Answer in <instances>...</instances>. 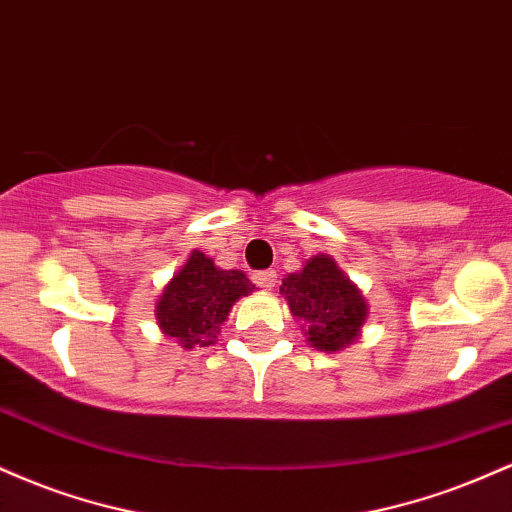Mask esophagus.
<instances>
[{"label":"esophagus","instance_id":"obj_1","mask_svg":"<svg viewBox=\"0 0 512 512\" xmlns=\"http://www.w3.org/2000/svg\"><path fill=\"white\" fill-rule=\"evenodd\" d=\"M252 279H255V284L260 286V289L272 291L274 284H276V272H274V269H262V272H257L255 276H252Z\"/></svg>","mask_w":512,"mask_h":512}]
</instances>
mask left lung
I'll list each match as a JSON object with an SVG mask.
<instances>
[{"label": "left lung", "mask_w": 512, "mask_h": 512, "mask_svg": "<svg viewBox=\"0 0 512 512\" xmlns=\"http://www.w3.org/2000/svg\"><path fill=\"white\" fill-rule=\"evenodd\" d=\"M279 293L303 322L310 346L327 354L354 344L368 317L363 293L330 255L310 257L301 272L281 279Z\"/></svg>", "instance_id": "left-lung-1"}]
</instances>
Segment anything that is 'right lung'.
Instances as JSON below:
<instances>
[{"label":"right lung","mask_w":512,"mask_h":512,"mask_svg":"<svg viewBox=\"0 0 512 512\" xmlns=\"http://www.w3.org/2000/svg\"><path fill=\"white\" fill-rule=\"evenodd\" d=\"M255 291V284L238 269H219L204 252L192 250L156 301V320L166 337L180 346L214 344L238 298Z\"/></svg>","instance_id":"right-lung-1"}]
</instances>
